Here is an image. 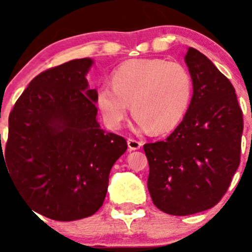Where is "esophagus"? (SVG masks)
I'll return each instance as SVG.
<instances>
[{
  "label": "esophagus",
  "mask_w": 252,
  "mask_h": 252,
  "mask_svg": "<svg viewBox=\"0 0 252 252\" xmlns=\"http://www.w3.org/2000/svg\"><path fill=\"white\" fill-rule=\"evenodd\" d=\"M128 147L130 150H137L142 147V142L135 140V138H128Z\"/></svg>",
  "instance_id": "1"
}]
</instances>
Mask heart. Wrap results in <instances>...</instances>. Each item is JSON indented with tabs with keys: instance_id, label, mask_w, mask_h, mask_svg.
<instances>
[{
	"instance_id": "1",
	"label": "heart",
	"mask_w": 252,
	"mask_h": 252,
	"mask_svg": "<svg viewBox=\"0 0 252 252\" xmlns=\"http://www.w3.org/2000/svg\"><path fill=\"white\" fill-rule=\"evenodd\" d=\"M192 94V76L181 63L131 59L112 71L111 84L98 86L96 105L106 126L118 129L131 103L138 126L161 134L181 122Z\"/></svg>"
}]
</instances>
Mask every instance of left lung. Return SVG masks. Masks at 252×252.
Wrapping results in <instances>:
<instances>
[{
    "label": "left lung",
    "mask_w": 252,
    "mask_h": 252,
    "mask_svg": "<svg viewBox=\"0 0 252 252\" xmlns=\"http://www.w3.org/2000/svg\"><path fill=\"white\" fill-rule=\"evenodd\" d=\"M185 62L193 79L189 108L166 140L143 146L150 196L172 216L218 204L241 162L243 112L235 88L195 48H189Z\"/></svg>",
    "instance_id": "obj_1"
}]
</instances>
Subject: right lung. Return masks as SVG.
Wrapping results in <instances>:
<instances>
[{
	"mask_svg": "<svg viewBox=\"0 0 252 252\" xmlns=\"http://www.w3.org/2000/svg\"><path fill=\"white\" fill-rule=\"evenodd\" d=\"M89 58L41 72L9 115L7 170L35 212L59 221L86 218L103 205L112 166L128 144L99 128Z\"/></svg>",
	"mask_w": 252,
	"mask_h": 252,
	"instance_id": "1",
	"label": "right lung"
}]
</instances>
